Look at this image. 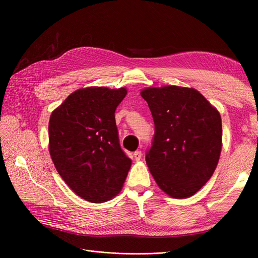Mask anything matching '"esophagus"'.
Wrapping results in <instances>:
<instances>
[{
  "label": "esophagus",
  "instance_id": "1",
  "mask_svg": "<svg viewBox=\"0 0 258 258\" xmlns=\"http://www.w3.org/2000/svg\"><path fill=\"white\" fill-rule=\"evenodd\" d=\"M134 157H135V159L136 160H140L142 158V152L141 151H137V152H135V154H134Z\"/></svg>",
  "mask_w": 258,
  "mask_h": 258
}]
</instances>
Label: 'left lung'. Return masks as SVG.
Listing matches in <instances>:
<instances>
[{
	"label": "left lung",
	"instance_id": "8db88e82",
	"mask_svg": "<svg viewBox=\"0 0 258 258\" xmlns=\"http://www.w3.org/2000/svg\"><path fill=\"white\" fill-rule=\"evenodd\" d=\"M141 96L155 123L146 165L161 190L172 198H188L209 181L217 166L221 115L194 88L150 87Z\"/></svg>",
	"mask_w": 258,
	"mask_h": 258
}]
</instances>
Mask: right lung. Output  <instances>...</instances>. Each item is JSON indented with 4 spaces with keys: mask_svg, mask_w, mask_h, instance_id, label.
Here are the masks:
<instances>
[{
    "mask_svg": "<svg viewBox=\"0 0 258 258\" xmlns=\"http://www.w3.org/2000/svg\"><path fill=\"white\" fill-rule=\"evenodd\" d=\"M126 88H82L49 119V153L58 173L77 196L101 204L118 194L131 167L121 150L115 110Z\"/></svg>",
    "mask_w": 258,
    "mask_h": 258,
    "instance_id": "right-lung-1",
    "label": "right lung"
}]
</instances>
